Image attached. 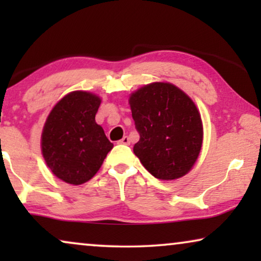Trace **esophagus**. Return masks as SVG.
<instances>
[{
	"mask_svg": "<svg viewBox=\"0 0 261 261\" xmlns=\"http://www.w3.org/2000/svg\"><path fill=\"white\" fill-rule=\"evenodd\" d=\"M119 142H120V144H122V145H129L130 140H129V138H128V137H123Z\"/></svg>",
	"mask_w": 261,
	"mask_h": 261,
	"instance_id": "esophagus-1",
	"label": "esophagus"
}]
</instances>
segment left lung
<instances>
[{
	"label": "left lung",
	"mask_w": 261,
	"mask_h": 261,
	"mask_svg": "<svg viewBox=\"0 0 261 261\" xmlns=\"http://www.w3.org/2000/svg\"><path fill=\"white\" fill-rule=\"evenodd\" d=\"M140 139L134 154L158 179L183 177L198 158L203 140L201 114L192 99L171 83L155 82L130 95Z\"/></svg>",
	"instance_id": "8db88e82"
}]
</instances>
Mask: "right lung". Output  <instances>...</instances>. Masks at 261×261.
<instances>
[{
    "label": "right lung",
    "mask_w": 261,
    "mask_h": 261,
    "mask_svg": "<svg viewBox=\"0 0 261 261\" xmlns=\"http://www.w3.org/2000/svg\"><path fill=\"white\" fill-rule=\"evenodd\" d=\"M101 98L72 91L51 110L41 134V151L49 170L65 183L80 185L97 173L113 144L95 116Z\"/></svg>",
    "instance_id": "add662e5"
}]
</instances>
